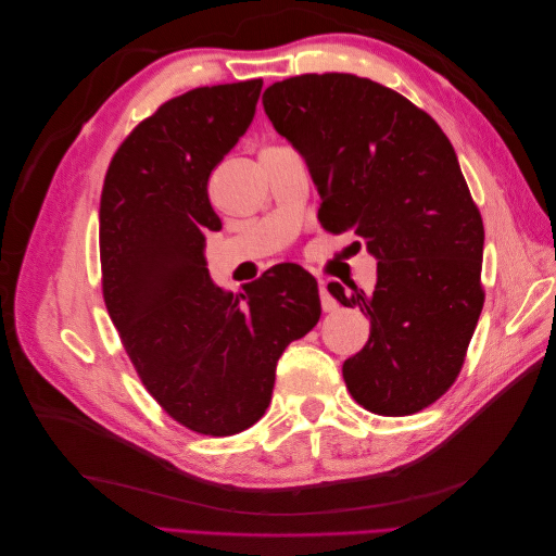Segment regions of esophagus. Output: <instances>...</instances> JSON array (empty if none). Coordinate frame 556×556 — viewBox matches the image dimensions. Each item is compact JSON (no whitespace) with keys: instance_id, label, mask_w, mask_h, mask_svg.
Returning a JSON list of instances; mask_svg holds the SVG:
<instances>
[{"instance_id":"obj_1","label":"esophagus","mask_w":556,"mask_h":556,"mask_svg":"<svg viewBox=\"0 0 556 556\" xmlns=\"http://www.w3.org/2000/svg\"><path fill=\"white\" fill-rule=\"evenodd\" d=\"M319 304H323L325 313H333L336 308H339V304H336V299L329 294L325 282H319Z\"/></svg>"}]
</instances>
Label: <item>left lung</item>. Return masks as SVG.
Returning <instances> with one entry per match:
<instances>
[{"label": "left lung", "mask_w": 556, "mask_h": 556, "mask_svg": "<svg viewBox=\"0 0 556 556\" xmlns=\"http://www.w3.org/2000/svg\"><path fill=\"white\" fill-rule=\"evenodd\" d=\"M323 197L317 220L378 260L371 294H329L371 319L343 380L376 415H413L457 380L484 304V227L457 155L410 99L352 74H304L262 97Z\"/></svg>", "instance_id": "obj_1"}]
</instances>
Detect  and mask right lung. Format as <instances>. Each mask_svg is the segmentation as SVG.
<instances>
[{"mask_svg": "<svg viewBox=\"0 0 556 556\" xmlns=\"http://www.w3.org/2000/svg\"><path fill=\"white\" fill-rule=\"evenodd\" d=\"M262 78L197 88L134 127L99 206L102 294L123 348L162 410L204 435L252 427L276 364L319 319L315 278L278 264L243 294L215 288L204 233L223 227L208 178L255 115Z\"/></svg>", "mask_w": 556, "mask_h": 556, "instance_id": "1", "label": "right lung"}]
</instances>
